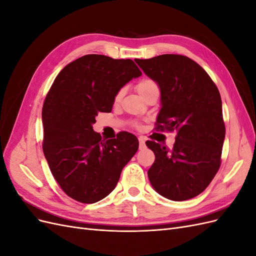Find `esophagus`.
I'll return each instance as SVG.
<instances>
[{"mask_svg": "<svg viewBox=\"0 0 256 256\" xmlns=\"http://www.w3.org/2000/svg\"><path fill=\"white\" fill-rule=\"evenodd\" d=\"M138 143H140V150L145 148V140H144V138H142V136L138 138Z\"/></svg>", "mask_w": 256, "mask_h": 256, "instance_id": "1", "label": "esophagus"}]
</instances>
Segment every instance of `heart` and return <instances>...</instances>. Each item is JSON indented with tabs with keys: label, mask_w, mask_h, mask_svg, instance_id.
<instances>
[{
	"label": "heart",
	"mask_w": 256,
	"mask_h": 256,
	"mask_svg": "<svg viewBox=\"0 0 256 256\" xmlns=\"http://www.w3.org/2000/svg\"><path fill=\"white\" fill-rule=\"evenodd\" d=\"M156 88H158L157 83L154 82L152 79H148V78L141 80L136 85V90H138V94H140V96H143V95L146 94V92H150L152 90H156ZM122 95V90H120L118 94L115 95L116 102L120 99Z\"/></svg>",
	"instance_id": "b5f03b06"
}]
</instances>
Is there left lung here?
<instances>
[{
	"mask_svg": "<svg viewBox=\"0 0 256 256\" xmlns=\"http://www.w3.org/2000/svg\"><path fill=\"white\" fill-rule=\"evenodd\" d=\"M161 90L157 130H176L172 150L146 141L154 154L148 178L159 194L172 200L198 196L221 166L226 125L218 88L194 60L180 54L134 60Z\"/></svg>",
	"mask_w": 256,
	"mask_h": 256,
	"instance_id": "1",
	"label": "left lung"
}]
</instances>
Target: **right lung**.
I'll return each instance as SVG.
<instances>
[{
  "mask_svg": "<svg viewBox=\"0 0 256 256\" xmlns=\"http://www.w3.org/2000/svg\"><path fill=\"white\" fill-rule=\"evenodd\" d=\"M142 74L132 60L88 54L62 69L42 106V150L60 189L80 203L104 198L134 156L138 141L118 134L104 141L92 130L99 112H111L115 95Z\"/></svg>",
  "mask_w": 256,
  "mask_h": 256,
  "instance_id": "right-lung-1",
  "label": "right lung"
}]
</instances>
